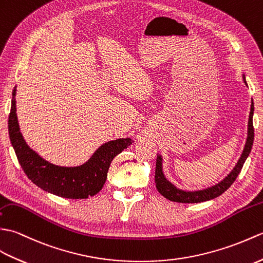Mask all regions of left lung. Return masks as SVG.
Wrapping results in <instances>:
<instances>
[{"instance_id": "obj_1", "label": "left lung", "mask_w": 263, "mask_h": 263, "mask_svg": "<svg viewBox=\"0 0 263 263\" xmlns=\"http://www.w3.org/2000/svg\"><path fill=\"white\" fill-rule=\"evenodd\" d=\"M244 83L247 84L246 77L243 75ZM248 85V84H247ZM253 111H254V106H253V100L251 103V111L249 116V125H248V138L246 146H244L243 153L240 157V160L236 163L235 167L233 168L232 172L227 176L223 181H220L219 183L215 184L211 188L203 189V190H198V191H184L178 189L176 185L172 184L170 181H168L164 173H163V167H162V156L157 155L156 159V167H155V183H156V189L160 194L165 197L166 199L176 202H183V203H195V202H202L214 199V198L220 196L221 194L230 188L233 184V182L236 180L237 176L240 174L244 162L248 159V156L252 148L253 145V139H254V128H253Z\"/></svg>"}]
</instances>
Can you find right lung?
Returning <instances> with one entry per match:
<instances>
[{
  "label": "right lung",
  "mask_w": 263,
  "mask_h": 263,
  "mask_svg": "<svg viewBox=\"0 0 263 263\" xmlns=\"http://www.w3.org/2000/svg\"><path fill=\"white\" fill-rule=\"evenodd\" d=\"M15 91L14 87L9 116V135L17 161L27 177L39 188L58 197L85 199L97 195L106 182L114 157L134 143L133 139L119 138L104 143L89 161L80 166L68 167L52 164L29 147L23 139L16 117Z\"/></svg>",
  "instance_id": "1"
}]
</instances>
